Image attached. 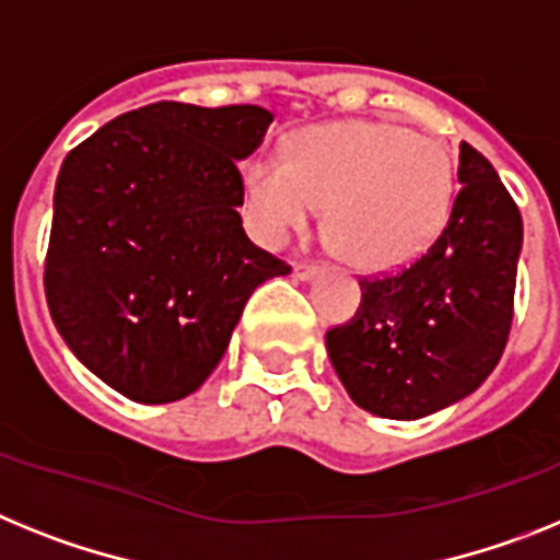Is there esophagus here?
Listing matches in <instances>:
<instances>
[{"label":"esophagus","instance_id":"34e87169","mask_svg":"<svg viewBox=\"0 0 560 560\" xmlns=\"http://www.w3.org/2000/svg\"><path fill=\"white\" fill-rule=\"evenodd\" d=\"M315 273H318V265H315V261H295V265H293L295 279L307 281V279H313Z\"/></svg>","mask_w":560,"mask_h":560}]
</instances>
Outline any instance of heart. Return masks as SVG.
I'll return each instance as SVG.
<instances>
[{"label": "heart", "instance_id": "b5f03b06", "mask_svg": "<svg viewBox=\"0 0 560 560\" xmlns=\"http://www.w3.org/2000/svg\"><path fill=\"white\" fill-rule=\"evenodd\" d=\"M253 225L281 245L327 206V242L363 270L406 265L440 236L454 208L448 145L395 124L349 120L299 132L284 158L242 168Z\"/></svg>", "mask_w": 560, "mask_h": 560}]
</instances>
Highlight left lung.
Masks as SVG:
<instances>
[{
  "instance_id": "8db88e82",
  "label": "left lung",
  "mask_w": 560,
  "mask_h": 560,
  "mask_svg": "<svg viewBox=\"0 0 560 560\" xmlns=\"http://www.w3.org/2000/svg\"><path fill=\"white\" fill-rule=\"evenodd\" d=\"M456 174L440 236L395 273L363 276L361 307L327 329L349 397L386 420H420L468 397L508 347L522 213L470 143Z\"/></svg>"
}]
</instances>
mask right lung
<instances>
[{
	"mask_svg": "<svg viewBox=\"0 0 560 560\" xmlns=\"http://www.w3.org/2000/svg\"><path fill=\"white\" fill-rule=\"evenodd\" d=\"M261 106L158 101L78 143L52 199L45 295L78 361L135 402H174L217 369L247 299L290 273L247 240L240 160Z\"/></svg>",
	"mask_w": 560,
	"mask_h": 560,
	"instance_id": "obj_1",
	"label": "right lung"
}]
</instances>
